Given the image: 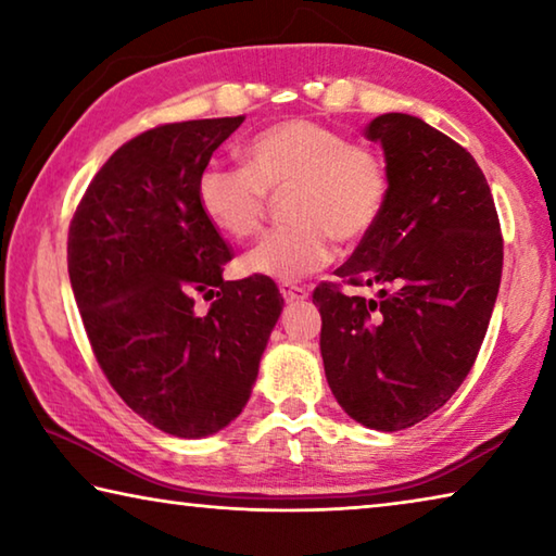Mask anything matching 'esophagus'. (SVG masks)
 <instances>
[{"label": "esophagus", "instance_id": "esophagus-1", "mask_svg": "<svg viewBox=\"0 0 556 556\" xmlns=\"http://www.w3.org/2000/svg\"><path fill=\"white\" fill-rule=\"evenodd\" d=\"M279 294L285 296V301H304L308 296V291L296 285H279Z\"/></svg>", "mask_w": 556, "mask_h": 556}]
</instances>
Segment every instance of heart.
Masks as SVG:
<instances>
[{"instance_id": "1", "label": "heart", "mask_w": 556, "mask_h": 556, "mask_svg": "<svg viewBox=\"0 0 556 556\" xmlns=\"http://www.w3.org/2000/svg\"><path fill=\"white\" fill-rule=\"evenodd\" d=\"M242 168L205 166L195 199L215 230L230 240L257 235L269 195H281L289 220L242 257L248 275L296 281L326 267L333 242L368 238L390 195L384 159L372 147L308 117L260 129L240 149Z\"/></svg>"}]
</instances>
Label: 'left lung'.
<instances>
[{"label": "left lung", "mask_w": 556, "mask_h": 556, "mask_svg": "<svg viewBox=\"0 0 556 556\" xmlns=\"http://www.w3.org/2000/svg\"><path fill=\"white\" fill-rule=\"evenodd\" d=\"M388 162L382 218L321 281L328 388L363 427L400 431L427 419L466 380L491 324L503 235L481 166L425 119L390 112L365 129ZM375 286L378 300L342 285Z\"/></svg>", "instance_id": "obj_1"}]
</instances>
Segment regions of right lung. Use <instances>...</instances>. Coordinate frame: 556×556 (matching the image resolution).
Instances as JSON below:
<instances>
[{
    "mask_svg": "<svg viewBox=\"0 0 556 556\" xmlns=\"http://www.w3.org/2000/svg\"><path fill=\"white\" fill-rule=\"evenodd\" d=\"M238 117L142 131L83 193L68 230V275L83 326L129 409L181 439L238 417L285 306L269 277L225 281L228 242L205 220L195 184ZM212 299L195 315L194 294Z\"/></svg>",
    "mask_w": 556,
    "mask_h": 556,
    "instance_id": "1",
    "label": "right lung"
}]
</instances>
